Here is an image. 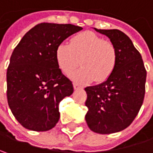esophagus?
<instances>
[{
  "mask_svg": "<svg viewBox=\"0 0 153 153\" xmlns=\"http://www.w3.org/2000/svg\"><path fill=\"white\" fill-rule=\"evenodd\" d=\"M74 90H79V89H81V88H82V87H81V86H79V84L74 83Z\"/></svg>",
  "mask_w": 153,
  "mask_h": 153,
  "instance_id": "esophagus-1",
  "label": "esophagus"
}]
</instances>
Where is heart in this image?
<instances>
[{
	"mask_svg": "<svg viewBox=\"0 0 153 153\" xmlns=\"http://www.w3.org/2000/svg\"><path fill=\"white\" fill-rule=\"evenodd\" d=\"M56 60L59 67L70 75L79 64L81 69L75 72L72 79L80 84L107 80L114 72L117 62L115 45L92 31L74 36L70 45L61 43L56 49Z\"/></svg>",
	"mask_w": 153,
	"mask_h": 153,
	"instance_id": "1",
	"label": "heart"
}]
</instances>
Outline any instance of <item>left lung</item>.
<instances>
[{
    "label": "left lung",
    "mask_w": 153,
    "mask_h": 153,
    "mask_svg": "<svg viewBox=\"0 0 153 153\" xmlns=\"http://www.w3.org/2000/svg\"><path fill=\"white\" fill-rule=\"evenodd\" d=\"M117 51V62L110 77L87 87L86 122L92 131L111 134L126 129L139 112L146 94V70L141 54L119 30H98Z\"/></svg>",
    "instance_id": "1"
}]
</instances>
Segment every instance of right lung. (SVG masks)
Instances as JSON below:
<instances>
[{
	"label": "right lung",
	"mask_w": 153,
	"mask_h": 153,
	"mask_svg": "<svg viewBox=\"0 0 153 153\" xmlns=\"http://www.w3.org/2000/svg\"><path fill=\"white\" fill-rule=\"evenodd\" d=\"M81 30L73 24L42 22L14 49L7 70V103L24 128L46 131L59 122V104L73 94L74 86L59 68L56 49Z\"/></svg>",
	"instance_id": "right-lung-1"
}]
</instances>
